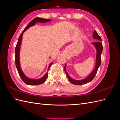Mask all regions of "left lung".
<instances>
[{
	"label": "left lung",
	"instance_id": "obj_1",
	"mask_svg": "<svg viewBox=\"0 0 120 120\" xmlns=\"http://www.w3.org/2000/svg\"><path fill=\"white\" fill-rule=\"evenodd\" d=\"M93 37L94 38L97 39L98 41L92 42V44L94 45V46L95 47V48L96 49L97 54H96V61L95 67L91 73L87 76V77H86L85 79H80V80H76V79H74L72 78H71L70 76L68 75L66 70L67 64H65L64 67V71L66 72L68 81H70L71 83H72V84L75 85H82L83 84H85V83H87L90 82H91L94 78V77H95L98 68H99V67L100 66V65L101 64V54L103 52V45L101 42V39L99 35V34H98V33L96 30L94 31Z\"/></svg>",
	"mask_w": 120,
	"mask_h": 120
}]
</instances>
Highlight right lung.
Segmentation results:
<instances>
[{
    "mask_svg": "<svg viewBox=\"0 0 120 120\" xmlns=\"http://www.w3.org/2000/svg\"><path fill=\"white\" fill-rule=\"evenodd\" d=\"M51 20H52L50 19H44L40 17L35 18V19H34L33 20H32L26 26V27L24 28V30H23L22 32H21V34L19 36V39H18V41L15 49V66L18 72H19V75H20L21 79H22L24 83H25L26 84L28 85H30V86L38 85H41V83L45 82L47 79V77H48V72H46V73L43 75L42 78L38 79H32L29 78L27 77H26V76L25 75V74L23 73V72L22 71V70H21V68L20 67V60H19L20 46L21 45V41H22V39L23 34L24 33V32L26 31L27 29H28L31 26H34V25L36 23H38V22L45 23L46 22H49V21H50ZM52 64V62L49 64L48 70H49V68H50V66Z\"/></svg>",
    "mask_w": 120,
    "mask_h": 120,
    "instance_id": "add662e5",
    "label": "right lung"
}]
</instances>
